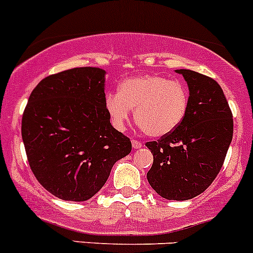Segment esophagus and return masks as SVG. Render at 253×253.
I'll list each match as a JSON object with an SVG mask.
<instances>
[{"label":"esophagus","mask_w":253,"mask_h":253,"mask_svg":"<svg viewBox=\"0 0 253 253\" xmlns=\"http://www.w3.org/2000/svg\"><path fill=\"white\" fill-rule=\"evenodd\" d=\"M131 144H132V147L134 148H141L142 146H144V144H142L141 141H139V140H132L131 141Z\"/></svg>","instance_id":"1"}]
</instances>
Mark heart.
I'll list each match as a JSON object with an SVG mask.
<instances>
[{
	"mask_svg": "<svg viewBox=\"0 0 253 253\" xmlns=\"http://www.w3.org/2000/svg\"><path fill=\"white\" fill-rule=\"evenodd\" d=\"M106 111L118 129H123L135 109V121L148 136L170 134L184 121L189 90L184 83L162 75H141L123 80L117 93L105 100Z\"/></svg>",
	"mask_w": 253,
	"mask_h": 253,
	"instance_id": "1",
	"label": "heart"
}]
</instances>
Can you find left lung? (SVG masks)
I'll return each instance as SVG.
<instances>
[{
	"label": "left lung",
	"instance_id": "left-lung-1",
	"mask_svg": "<svg viewBox=\"0 0 253 253\" xmlns=\"http://www.w3.org/2000/svg\"><path fill=\"white\" fill-rule=\"evenodd\" d=\"M190 90L181 124L157 141L147 180L160 196L185 201L202 194L222 169L233 139V113L222 87L207 75L179 69Z\"/></svg>",
	"mask_w": 253,
	"mask_h": 253
}]
</instances>
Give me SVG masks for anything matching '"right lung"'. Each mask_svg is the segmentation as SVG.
<instances>
[{
	"mask_svg": "<svg viewBox=\"0 0 253 253\" xmlns=\"http://www.w3.org/2000/svg\"><path fill=\"white\" fill-rule=\"evenodd\" d=\"M105 70L82 67L46 77L31 92L22 118L28 162L53 196L86 201L107 181L131 141L109 122Z\"/></svg>",
	"mask_w": 253,
	"mask_h": 253,
	"instance_id": "obj_1",
	"label": "right lung"
}]
</instances>
